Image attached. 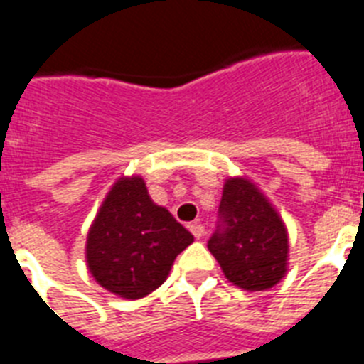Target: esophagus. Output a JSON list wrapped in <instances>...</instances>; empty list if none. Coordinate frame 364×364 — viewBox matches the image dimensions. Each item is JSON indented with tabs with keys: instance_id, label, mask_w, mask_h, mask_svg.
Returning a JSON list of instances; mask_svg holds the SVG:
<instances>
[{
	"instance_id": "1",
	"label": "esophagus",
	"mask_w": 364,
	"mask_h": 364,
	"mask_svg": "<svg viewBox=\"0 0 364 364\" xmlns=\"http://www.w3.org/2000/svg\"><path fill=\"white\" fill-rule=\"evenodd\" d=\"M188 228L189 231L195 235V239H202V237H204V226H202L200 222H193V224H189Z\"/></svg>"
}]
</instances>
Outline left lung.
<instances>
[{"label": "left lung", "instance_id": "8db88e82", "mask_svg": "<svg viewBox=\"0 0 364 364\" xmlns=\"http://www.w3.org/2000/svg\"><path fill=\"white\" fill-rule=\"evenodd\" d=\"M208 247L230 282L247 291L277 284L288 266V231L268 198L247 178H228L218 226Z\"/></svg>", "mask_w": 364, "mask_h": 364}]
</instances>
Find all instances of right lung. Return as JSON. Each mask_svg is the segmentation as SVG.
Wrapping results in <instances>:
<instances>
[{
	"label": "right lung",
	"mask_w": 364,
	"mask_h": 364,
	"mask_svg": "<svg viewBox=\"0 0 364 364\" xmlns=\"http://www.w3.org/2000/svg\"><path fill=\"white\" fill-rule=\"evenodd\" d=\"M193 235L156 205L142 176L120 178L107 193L89 235L85 257L100 286L124 299H142L167 279Z\"/></svg>",
	"instance_id": "obj_1"
}]
</instances>
